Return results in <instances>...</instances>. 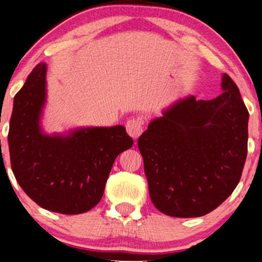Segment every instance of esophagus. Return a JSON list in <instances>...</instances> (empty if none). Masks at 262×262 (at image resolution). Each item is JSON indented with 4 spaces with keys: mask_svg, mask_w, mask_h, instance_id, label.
I'll use <instances>...</instances> for the list:
<instances>
[{
    "mask_svg": "<svg viewBox=\"0 0 262 262\" xmlns=\"http://www.w3.org/2000/svg\"><path fill=\"white\" fill-rule=\"evenodd\" d=\"M125 129H127V133L130 135L133 139H138L142 133V121L139 118H133V120H129L125 123Z\"/></svg>",
    "mask_w": 262,
    "mask_h": 262,
    "instance_id": "34e87169",
    "label": "esophagus"
}]
</instances>
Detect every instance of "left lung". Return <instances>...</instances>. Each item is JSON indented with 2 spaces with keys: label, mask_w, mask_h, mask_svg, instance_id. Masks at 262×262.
<instances>
[{
  "label": "left lung",
  "mask_w": 262,
  "mask_h": 262,
  "mask_svg": "<svg viewBox=\"0 0 262 262\" xmlns=\"http://www.w3.org/2000/svg\"><path fill=\"white\" fill-rule=\"evenodd\" d=\"M222 91L211 100L194 96L176 100L139 138L149 198L164 214L210 213L239 182L249 113L228 74L222 75Z\"/></svg>",
  "instance_id": "left-lung-1"
}]
</instances>
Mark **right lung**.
Instances as JSON below:
<instances>
[{"instance_id":"obj_1","label":"right lung","mask_w":262,"mask_h":262,"mask_svg":"<svg viewBox=\"0 0 262 262\" xmlns=\"http://www.w3.org/2000/svg\"><path fill=\"white\" fill-rule=\"evenodd\" d=\"M47 71L38 63L14 97L8 146L14 176L40 207L85 213L100 201L116 157L133 146L123 125L79 127L47 134Z\"/></svg>"}]
</instances>
